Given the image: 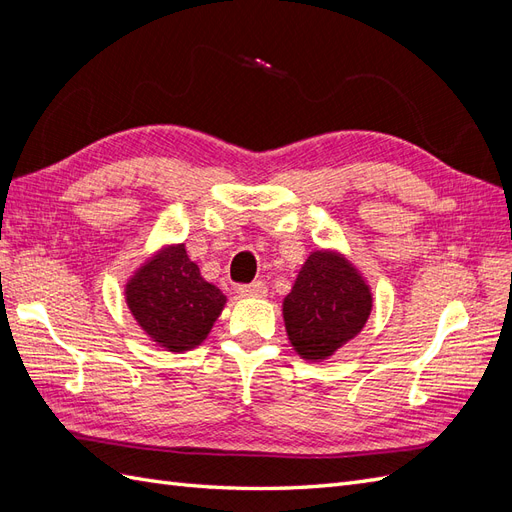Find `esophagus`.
<instances>
[{
    "label": "esophagus",
    "mask_w": 512,
    "mask_h": 512,
    "mask_svg": "<svg viewBox=\"0 0 512 512\" xmlns=\"http://www.w3.org/2000/svg\"><path fill=\"white\" fill-rule=\"evenodd\" d=\"M239 292L243 297H254V299H265L267 297V286L262 282H252L247 286H239Z\"/></svg>",
    "instance_id": "1"
}]
</instances>
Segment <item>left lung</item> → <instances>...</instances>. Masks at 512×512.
<instances>
[{"mask_svg":"<svg viewBox=\"0 0 512 512\" xmlns=\"http://www.w3.org/2000/svg\"><path fill=\"white\" fill-rule=\"evenodd\" d=\"M374 309L367 277L337 250H314L301 265L282 314L292 350L322 363L363 331Z\"/></svg>","mask_w":512,"mask_h":512,"instance_id":"8db88e82","label":"left lung"}]
</instances>
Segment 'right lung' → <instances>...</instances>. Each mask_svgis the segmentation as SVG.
<instances>
[{"label": "right lung", "mask_w": 512, "mask_h": 512, "mask_svg": "<svg viewBox=\"0 0 512 512\" xmlns=\"http://www.w3.org/2000/svg\"><path fill=\"white\" fill-rule=\"evenodd\" d=\"M126 303L153 346L188 352L209 337L226 297L209 284L185 243H166L128 277Z\"/></svg>", "instance_id": "right-lung-1"}]
</instances>
